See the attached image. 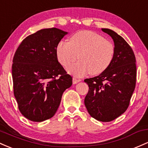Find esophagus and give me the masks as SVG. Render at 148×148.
I'll use <instances>...</instances> for the list:
<instances>
[{"label":"esophagus","mask_w":148,"mask_h":148,"mask_svg":"<svg viewBox=\"0 0 148 148\" xmlns=\"http://www.w3.org/2000/svg\"><path fill=\"white\" fill-rule=\"evenodd\" d=\"M79 82H81L80 79H77V78L73 77V79H72V82H73V84H77V83Z\"/></svg>","instance_id":"obj_1"}]
</instances>
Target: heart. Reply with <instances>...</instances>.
I'll return each instance as SVG.
<instances>
[{
  "mask_svg": "<svg viewBox=\"0 0 148 148\" xmlns=\"http://www.w3.org/2000/svg\"><path fill=\"white\" fill-rule=\"evenodd\" d=\"M114 47L102 36L90 31H81L72 35L69 42L61 40L56 47L58 61L67 67L77 59L68 71L75 77H83L88 73L98 75L105 71L112 61Z\"/></svg>",
  "mask_w": 148,
  "mask_h": 148,
  "instance_id": "b5f03b06",
  "label": "heart"
}]
</instances>
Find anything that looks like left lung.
Segmentation results:
<instances>
[{
	"label": "left lung",
	"mask_w": 148,
	"mask_h": 148,
	"mask_svg": "<svg viewBox=\"0 0 148 148\" xmlns=\"http://www.w3.org/2000/svg\"><path fill=\"white\" fill-rule=\"evenodd\" d=\"M102 31L113 39L114 53L106 70L84 80L89 87L84 103L92 118L108 122L119 117L129 107L136 87V65L134 51L127 42L111 29Z\"/></svg>",
	"instance_id": "8db88e82"
}]
</instances>
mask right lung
<instances>
[{"label":"right lung","instance_id":"1","mask_svg":"<svg viewBox=\"0 0 148 148\" xmlns=\"http://www.w3.org/2000/svg\"><path fill=\"white\" fill-rule=\"evenodd\" d=\"M67 32L40 29L22 40L13 58L14 95L20 112L40 122L55 115L72 77L58 60L56 47Z\"/></svg>","mask_w":148,"mask_h":148}]
</instances>
